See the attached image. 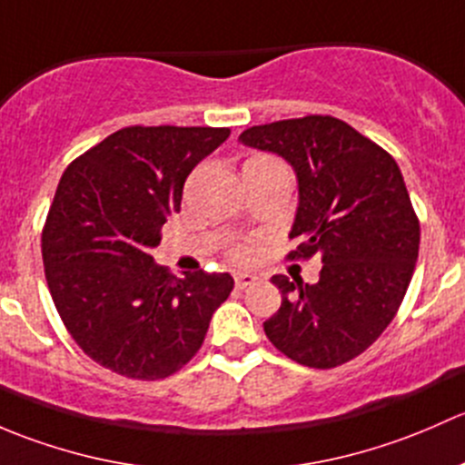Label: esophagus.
Wrapping results in <instances>:
<instances>
[{
  "instance_id": "34e87169",
  "label": "esophagus",
  "mask_w": 465,
  "mask_h": 465,
  "mask_svg": "<svg viewBox=\"0 0 465 465\" xmlns=\"http://www.w3.org/2000/svg\"><path fill=\"white\" fill-rule=\"evenodd\" d=\"M255 282H257V277L251 275V272H237V275H234V286H237L239 291L248 289V286H252Z\"/></svg>"
}]
</instances>
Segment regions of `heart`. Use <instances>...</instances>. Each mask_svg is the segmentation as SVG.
<instances>
[{"mask_svg":"<svg viewBox=\"0 0 465 465\" xmlns=\"http://www.w3.org/2000/svg\"><path fill=\"white\" fill-rule=\"evenodd\" d=\"M228 257H231L232 262H237V264H248V262L255 260V248L251 246V243H232L231 248H228Z\"/></svg>","mask_w":465,"mask_h":465,"instance_id":"b5f03b06","label":"heart"}]
</instances>
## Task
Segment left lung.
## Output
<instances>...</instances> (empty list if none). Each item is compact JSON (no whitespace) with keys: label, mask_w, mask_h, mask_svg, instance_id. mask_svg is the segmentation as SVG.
Segmentation results:
<instances>
[{"label":"left lung","mask_w":465,"mask_h":465,"mask_svg":"<svg viewBox=\"0 0 465 465\" xmlns=\"http://www.w3.org/2000/svg\"><path fill=\"white\" fill-rule=\"evenodd\" d=\"M239 141L293 165L298 248L286 260H322L318 284L272 277L282 304L266 336L304 367L344 365L394 320L414 272L420 226L403 174L381 145L333 116L255 125Z\"/></svg>","instance_id":"1"}]
</instances>
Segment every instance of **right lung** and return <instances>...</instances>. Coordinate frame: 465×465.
Returning a JSON list of instances; mask_svg holds the SVG:
<instances>
[{
  "instance_id": "1",
  "label": "right lung",
  "mask_w": 465,
  "mask_h": 465,
  "mask_svg": "<svg viewBox=\"0 0 465 465\" xmlns=\"http://www.w3.org/2000/svg\"><path fill=\"white\" fill-rule=\"evenodd\" d=\"M228 136V127H123L62 174L42 228L46 284L66 331L104 370L172 376L231 295L228 272L179 280L150 255L188 174Z\"/></svg>"
}]
</instances>
